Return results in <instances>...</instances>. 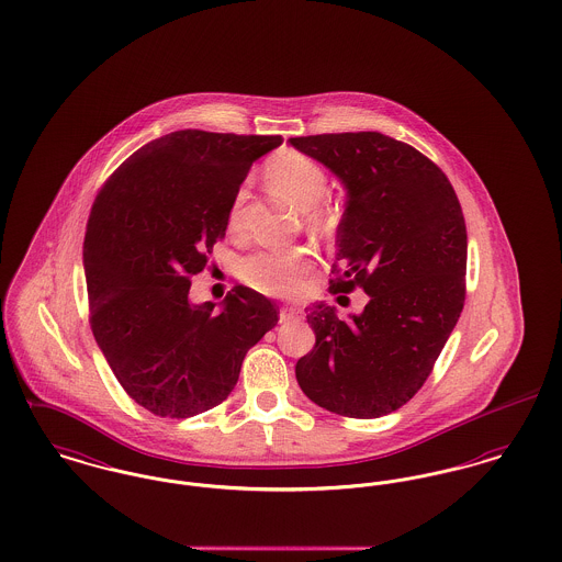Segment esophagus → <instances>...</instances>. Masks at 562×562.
I'll list each match as a JSON object with an SVG mask.
<instances>
[{"mask_svg":"<svg viewBox=\"0 0 562 562\" xmlns=\"http://www.w3.org/2000/svg\"><path fill=\"white\" fill-rule=\"evenodd\" d=\"M301 316H303V312L297 307H282L280 310V323H293V321H299Z\"/></svg>","mask_w":562,"mask_h":562,"instance_id":"esophagus-1","label":"esophagus"}]
</instances>
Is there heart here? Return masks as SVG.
<instances>
[{
    "instance_id": "1",
    "label": "heart",
    "mask_w": 562,
    "mask_h": 562,
    "mask_svg": "<svg viewBox=\"0 0 562 562\" xmlns=\"http://www.w3.org/2000/svg\"><path fill=\"white\" fill-rule=\"evenodd\" d=\"M267 178L276 193L293 201L305 214L307 225H327L329 212L321 205V201L327 198L329 180L325 169L316 161L295 150H282L269 159ZM244 198L246 191L239 189L229 214L232 227L239 225ZM312 267L314 257L307 248H265L241 261L239 276L259 293L273 297H293L303 291Z\"/></svg>"
}]
</instances>
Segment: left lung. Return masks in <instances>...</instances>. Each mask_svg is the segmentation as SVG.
Masks as SVG:
<instances>
[{
    "mask_svg": "<svg viewBox=\"0 0 562 562\" xmlns=\"http://www.w3.org/2000/svg\"><path fill=\"white\" fill-rule=\"evenodd\" d=\"M289 142L346 189L330 293L369 295L348 321L325 301L305 310L316 344L297 361L299 386L333 414L386 416L423 389L459 323L467 271L461 203L439 167L384 133Z\"/></svg>",
    "mask_w": 562,
    "mask_h": 562,
    "instance_id": "obj_1",
    "label": "left lung"
}]
</instances>
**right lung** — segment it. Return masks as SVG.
Here are the masks:
<instances>
[{
    "label": "right lung",
    "mask_w": 562,
    "mask_h": 562,
    "mask_svg": "<svg viewBox=\"0 0 562 562\" xmlns=\"http://www.w3.org/2000/svg\"><path fill=\"white\" fill-rule=\"evenodd\" d=\"M280 135L182 130L119 167L91 207L85 278L91 329L116 380L144 409L189 418L223 403L246 352L278 325L271 299L235 286L214 303L189 299L225 237L250 166Z\"/></svg>",
    "instance_id": "1"
}]
</instances>
